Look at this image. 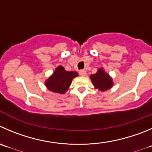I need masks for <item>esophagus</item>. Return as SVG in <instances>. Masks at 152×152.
Returning a JSON list of instances; mask_svg holds the SVG:
<instances>
[{"instance_id": "esophagus-1", "label": "esophagus", "mask_w": 152, "mask_h": 152, "mask_svg": "<svg viewBox=\"0 0 152 152\" xmlns=\"http://www.w3.org/2000/svg\"><path fill=\"white\" fill-rule=\"evenodd\" d=\"M79 74L82 76H86V71L85 69H83V70H79Z\"/></svg>"}]
</instances>
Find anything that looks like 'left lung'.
<instances>
[{"label":"left lung","mask_w":152,"mask_h":152,"mask_svg":"<svg viewBox=\"0 0 152 152\" xmlns=\"http://www.w3.org/2000/svg\"><path fill=\"white\" fill-rule=\"evenodd\" d=\"M90 79L94 88L100 91L109 90L113 86V80L112 77L105 72L102 67L99 68L96 73L91 75Z\"/></svg>","instance_id":"left-lung-1"}]
</instances>
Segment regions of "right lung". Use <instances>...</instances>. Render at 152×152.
<instances>
[{
    "label": "right lung",
    "instance_id": "add662e5",
    "mask_svg": "<svg viewBox=\"0 0 152 152\" xmlns=\"http://www.w3.org/2000/svg\"><path fill=\"white\" fill-rule=\"evenodd\" d=\"M78 76L76 71H66L63 66H57L52 75L45 81V84L50 91L64 94L71 85L72 80Z\"/></svg>",
    "mask_w": 152,
    "mask_h": 152
}]
</instances>
